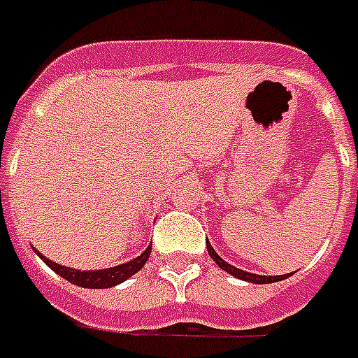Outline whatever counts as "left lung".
Wrapping results in <instances>:
<instances>
[{"label": "left lung", "instance_id": "obj_1", "mask_svg": "<svg viewBox=\"0 0 358 358\" xmlns=\"http://www.w3.org/2000/svg\"><path fill=\"white\" fill-rule=\"evenodd\" d=\"M206 247H208V255L212 256V260H214L215 264L220 266L222 270H225L227 273H231V275H235V278H239V280L243 281H250V283H273V281L285 280V278L291 275V273H285V275H258V273L245 272V270H239V268H235V266L227 264L224 258L215 252L214 247H212L210 243H206Z\"/></svg>", "mask_w": 358, "mask_h": 358}]
</instances>
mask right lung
<instances>
[{
	"label": "right lung",
	"mask_w": 358,
	"mask_h": 358,
	"mask_svg": "<svg viewBox=\"0 0 358 358\" xmlns=\"http://www.w3.org/2000/svg\"><path fill=\"white\" fill-rule=\"evenodd\" d=\"M152 247H148L144 250L143 255L136 256L133 260H129L125 264H119L113 266V268H106V270H88V272H83V270H75V268H67V266L62 264H55L52 260H48L44 255H40L36 250V255L42 258L45 262V266H50L53 272L57 273V275H62L71 283H75L78 287H86V289H108L113 287V285H119V283H123L125 280H129L131 275L138 272L144 264H146V260H148V256H150Z\"/></svg>",
	"instance_id": "add662e5"
}]
</instances>
